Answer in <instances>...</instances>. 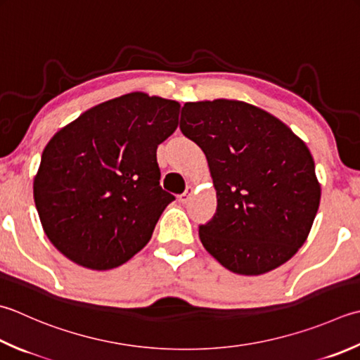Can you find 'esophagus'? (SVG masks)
<instances>
[{"mask_svg": "<svg viewBox=\"0 0 360 360\" xmlns=\"http://www.w3.org/2000/svg\"><path fill=\"white\" fill-rule=\"evenodd\" d=\"M192 193H193V187H192V186H188L186 192L179 195V201H181L182 204L188 202V200H190V196H192Z\"/></svg>", "mask_w": 360, "mask_h": 360, "instance_id": "1", "label": "esophagus"}]
</instances>
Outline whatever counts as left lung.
<instances>
[{"mask_svg":"<svg viewBox=\"0 0 360 360\" xmlns=\"http://www.w3.org/2000/svg\"><path fill=\"white\" fill-rule=\"evenodd\" d=\"M179 128L206 154L217 190L215 214L200 224L204 248L246 276L287 262L320 204L306 143L269 112L232 100L186 103Z\"/></svg>","mask_w":360,"mask_h":360,"instance_id":"obj_1","label":"left lung"}]
</instances>
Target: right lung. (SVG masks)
I'll return each mask as SVG.
<instances>
[{"label":"right lung","instance_id":"right-lung-1","mask_svg":"<svg viewBox=\"0 0 360 360\" xmlns=\"http://www.w3.org/2000/svg\"><path fill=\"white\" fill-rule=\"evenodd\" d=\"M179 104L128 94L60 129L41 153L34 201L51 243L91 270L124 264L150 242L174 196L160 187L158 146Z\"/></svg>","mask_w":360,"mask_h":360}]
</instances>
